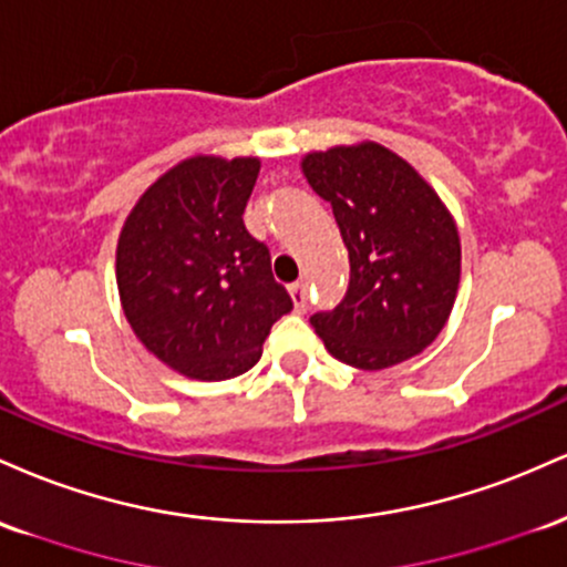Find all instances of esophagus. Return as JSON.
Here are the masks:
<instances>
[{"instance_id":"1","label":"esophagus","mask_w":567,"mask_h":567,"mask_svg":"<svg viewBox=\"0 0 567 567\" xmlns=\"http://www.w3.org/2000/svg\"><path fill=\"white\" fill-rule=\"evenodd\" d=\"M289 295H291V302H295L297 310H305L308 308V284H291L289 286Z\"/></svg>"}]
</instances>
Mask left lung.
<instances>
[{"mask_svg": "<svg viewBox=\"0 0 567 567\" xmlns=\"http://www.w3.org/2000/svg\"><path fill=\"white\" fill-rule=\"evenodd\" d=\"M302 174L332 203L351 284L329 313L310 318L342 364L385 369L412 359L447 323L461 284V238L436 189L383 144L308 152Z\"/></svg>", "mask_w": 567, "mask_h": 567, "instance_id": "1", "label": "left lung"}]
</instances>
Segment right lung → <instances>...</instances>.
<instances>
[{"label":"right lung","instance_id":"1","mask_svg":"<svg viewBox=\"0 0 567 567\" xmlns=\"http://www.w3.org/2000/svg\"><path fill=\"white\" fill-rule=\"evenodd\" d=\"M257 176L259 157H187L146 187L120 230L123 313L146 351L189 380L244 374L291 310L270 251L244 225Z\"/></svg>","mask_w":567,"mask_h":567}]
</instances>
